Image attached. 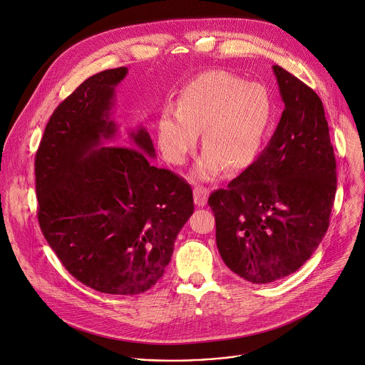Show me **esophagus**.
Returning <instances> with one entry per match:
<instances>
[{
  "instance_id": "obj_1",
  "label": "esophagus",
  "mask_w": 365,
  "mask_h": 365,
  "mask_svg": "<svg viewBox=\"0 0 365 365\" xmlns=\"http://www.w3.org/2000/svg\"><path fill=\"white\" fill-rule=\"evenodd\" d=\"M207 198H208V188L202 187V185H197L194 187V202L198 207H202L207 204Z\"/></svg>"
}]
</instances>
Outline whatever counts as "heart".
I'll list each match as a JSON object with an SVG mask.
<instances>
[{
	"label": "heart",
	"instance_id": "obj_1",
	"mask_svg": "<svg viewBox=\"0 0 365 365\" xmlns=\"http://www.w3.org/2000/svg\"><path fill=\"white\" fill-rule=\"evenodd\" d=\"M273 113L274 101L266 85L246 82L226 70H207L182 86L175 109H163L157 125L158 147L168 163L181 165L202 130L204 153L195 175L210 180L226 167L239 173L257 160Z\"/></svg>",
	"mask_w": 365,
	"mask_h": 365
}]
</instances>
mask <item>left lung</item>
Masks as SVG:
<instances>
[{"mask_svg":"<svg viewBox=\"0 0 365 365\" xmlns=\"http://www.w3.org/2000/svg\"><path fill=\"white\" fill-rule=\"evenodd\" d=\"M284 103L255 164L208 197L226 266L252 283L297 272L322 242L336 191V163L319 96L274 64Z\"/></svg>","mask_w":365,"mask_h":365,"instance_id":"obj_1","label":"left lung"}]
</instances>
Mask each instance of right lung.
Wrapping results in <instances>:
<instances>
[{
  "label": "right lung",
  "mask_w": 365,
  "mask_h": 365,
  "mask_svg": "<svg viewBox=\"0 0 365 365\" xmlns=\"http://www.w3.org/2000/svg\"><path fill=\"white\" fill-rule=\"evenodd\" d=\"M126 73L103 70L67 96L34 161L44 239L73 277L110 295L147 292L163 277L194 211L190 184L148 161L155 150L143 128L129 133V147L98 148L116 133L109 112Z\"/></svg>",
  "instance_id": "1"
}]
</instances>
